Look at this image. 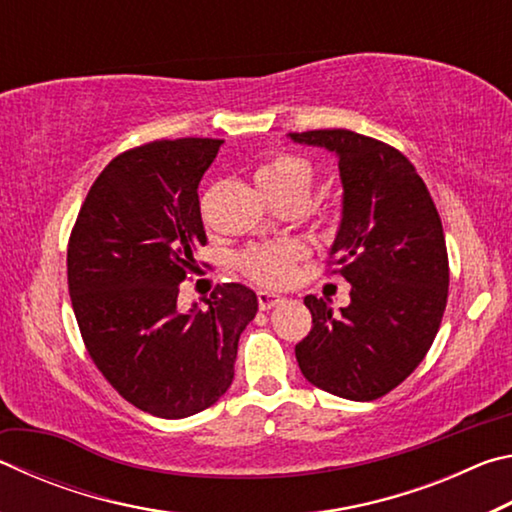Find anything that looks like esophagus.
I'll return each mask as SVG.
<instances>
[{"mask_svg":"<svg viewBox=\"0 0 512 512\" xmlns=\"http://www.w3.org/2000/svg\"><path fill=\"white\" fill-rule=\"evenodd\" d=\"M257 302H259V309L262 311H268L277 307L282 302V296H275V293H268V291H259L257 293Z\"/></svg>","mask_w":512,"mask_h":512,"instance_id":"34e87169","label":"esophagus"}]
</instances>
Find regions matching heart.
Here are the masks:
<instances>
[{
    "label": "heart",
    "mask_w": 512,
    "mask_h": 512,
    "mask_svg": "<svg viewBox=\"0 0 512 512\" xmlns=\"http://www.w3.org/2000/svg\"><path fill=\"white\" fill-rule=\"evenodd\" d=\"M255 180L273 203L300 201L307 205L314 187V169L305 158L291 153L273 155L257 169ZM305 257V248L296 241L250 246L239 255V266L255 282L266 287H284L296 273V264Z\"/></svg>",
    "instance_id": "heart-1"
}]
</instances>
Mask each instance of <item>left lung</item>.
I'll return each mask as SVG.
<instances>
[{
  "label": "left lung",
  "instance_id": "8db88e82",
  "mask_svg": "<svg viewBox=\"0 0 512 512\" xmlns=\"http://www.w3.org/2000/svg\"><path fill=\"white\" fill-rule=\"evenodd\" d=\"M289 137L339 158L343 216L329 264L352 284L341 314L305 298L314 325L296 345L298 366L327 393L377 400L420 366L438 334L449 289L443 223L424 180L393 146L345 128Z\"/></svg>",
  "mask_w": 512,
  "mask_h": 512
}]
</instances>
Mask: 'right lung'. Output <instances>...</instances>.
<instances>
[{
  "mask_svg": "<svg viewBox=\"0 0 512 512\" xmlns=\"http://www.w3.org/2000/svg\"><path fill=\"white\" fill-rule=\"evenodd\" d=\"M223 140H158L99 173L67 246V284L94 366L137 409L167 420L212 406L235 377L257 314L244 284H219L205 309H178L180 282L207 244L198 183Z\"/></svg>",
  "mask_w": 512,
  "mask_h": 512,
  "instance_id": "add662e5",
  "label": "right lung"
}]
</instances>
